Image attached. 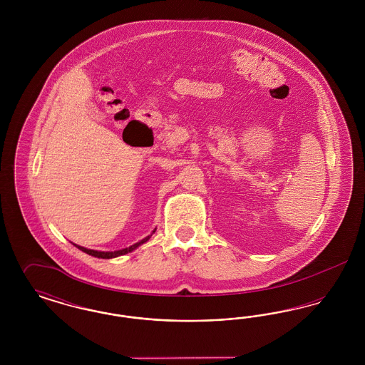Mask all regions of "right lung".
<instances>
[{
  "instance_id": "1",
  "label": "right lung",
  "mask_w": 365,
  "mask_h": 365,
  "mask_svg": "<svg viewBox=\"0 0 365 365\" xmlns=\"http://www.w3.org/2000/svg\"><path fill=\"white\" fill-rule=\"evenodd\" d=\"M155 232H156V228L153 230V232H152V234H155ZM152 234H150V235H148V237H145V238H143V240H140L139 242L134 243V245L128 246V247H124V249H120V250H113V252L93 250V249H87V247H83V246H79V245H76V243H72V245H73V246H76L79 250H82V252H85L87 255L93 256V257H98V259H115V257H119V256H124V255H127V253H131L133 250H135L137 247H139L142 243L148 242V241L150 240Z\"/></svg>"
}]
</instances>
